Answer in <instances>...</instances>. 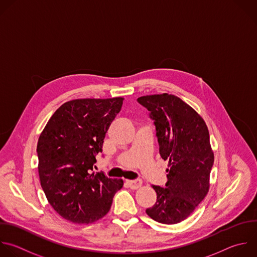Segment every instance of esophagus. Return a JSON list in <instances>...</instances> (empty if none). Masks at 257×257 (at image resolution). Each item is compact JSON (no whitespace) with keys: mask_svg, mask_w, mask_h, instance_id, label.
Returning <instances> with one entry per match:
<instances>
[{"mask_svg":"<svg viewBox=\"0 0 257 257\" xmlns=\"http://www.w3.org/2000/svg\"><path fill=\"white\" fill-rule=\"evenodd\" d=\"M126 183H127L128 187H129L130 189H132V190H137V189H138V188H140V187H141V185H142V181H141V180L127 181Z\"/></svg>","mask_w":257,"mask_h":257,"instance_id":"1","label":"esophagus"}]
</instances>
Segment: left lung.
Returning <instances> with one entry per match:
<instances>
[{"label":"left lung","mask_w":257,"mask_h":257,"mask_svg":"<svg viewBox=\"0 0 257 257\" xmlns=\"http://www.w3.org/2000/svg\"><path fill=\"white\" fill-rule=\"evenodd\" d=\"M138 103L154 121L159 154L168 160L165 188L152 186L157 199L146 214L162 224H177L193 214L210 188L214 153L204 119L179 97L143 96Z\"/></svg>","instance_id":"8db88e82"}]
</instances>
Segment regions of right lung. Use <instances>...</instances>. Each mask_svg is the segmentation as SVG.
Here are the masks:
<instances>
[{
	"instance_id": "right-lung-1",
	"label": "right lung",
	"mask_w": 257,
	"mask_h": 257,
	"mask_svg": "<svg viewBox=\"0 0 257 257\" xmlns=\"http://www.w3.org/2000/svg\"><path fill=\"white\" fill-rule=\"evenodd\" d=\"M123 100L118 97L66 102L54 112L39 136L41 187L51 207L69 222L88 225L100 220L123 187L121 179L91 174Z\"/></svg>"
}]
</instances>
